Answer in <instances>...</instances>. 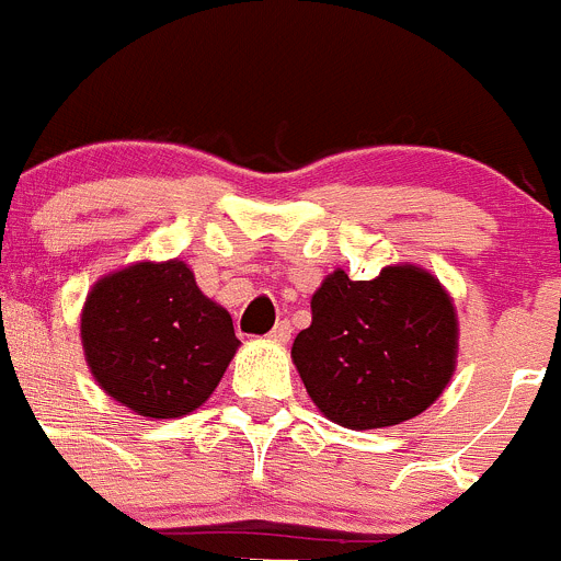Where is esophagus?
<instances>
[{"label": "esophagus", "mask_w": 561, "mask_h": 561, "mask_svg": "<svg viewBox=\"0 0 561 561\" xmlns=\"http://www.w3.org/2000/svg\"><path fill=\"white\" fill-rule=\"evenodd\" d=\"M290 333H293V325L287 320H279L274 325V331L268 333V339L271 342H276V344H287L290 342Z\"/></svg>", "instance_id": "esophagus-1"}]
</instances>
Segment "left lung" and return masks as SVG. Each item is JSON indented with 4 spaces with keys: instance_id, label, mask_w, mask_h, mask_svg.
Here are the masks:
<instances>
[{
    "instance_id": "1",
    "label": "left lung",
    "mask_w": 561,
    "mask_h": 561,
    "mask_svg": "<svg viewBox=\"0 0 561 561\" xmlns=\"http://www.w3.org/2000/svg\"><path fill=\"white\" fill-rule=\"evenodd\" d=\"M454 298L417 265H388L369 282L336 268L312 296V325L293 364L328 421L386 428L421 415L456 371Z\"/></svg>"
}]
</instances>
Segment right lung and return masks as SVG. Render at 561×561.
<instances>
[{
  "label": "right lung",
  "mask_w": 561,
  "mask_h": 561,
  "mask_svg": "<svg viewBox=\"0 0 561 561\" xmlns=\"http://www.w3.org/2000/svg\"><path fill=\"white\" fill-rule=\"evenodd\" d=\"M81 344L111 399L160 421L197 410L241 342L228 309L203 296L184 260H144L89 290Z\"/></svg>",
  "instance_id": "1"
}]
</instances>
